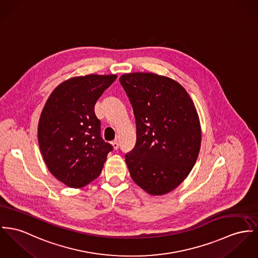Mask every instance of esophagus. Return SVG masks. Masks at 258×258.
<instances>
[{"label": "esophagus", "instance_id": "34e87169", "mask_svg": "<svg viewBox=\"0 0 258 258\" xmlns=\"http://www.w3.org/2000/svg\"><path fill=\"white\" fill-rule=\"evenodd\" d=\"M112 145H113V147H114V149H118L119 148V141L118 140H114L113 142H112Z\"/></svg>", "mask_w": 258, "mask_h": 258}]
</instances>
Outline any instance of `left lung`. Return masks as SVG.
<instances>
[{
  "label": "left lung",
  "instance_id": "1",
  "mask_svg": "<svg viewBox=\"0 0 258 258\" xmlns=\"http://www.w3.org/2000/svg\"><path fill=\"white\" fill-rule=\"evenodd\" d=\"M137 123L135 148L125 154L131 177L152 196L176 188L199 156L201 130L195 104L175 80L151 73L119 78Z\"/></svg>",
  "mask_w": 258,
  "mask_h": 258
}]
</instances>
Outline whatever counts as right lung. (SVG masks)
I'll use <instances>...</instances> for the list:
<instances>
[{"mask_svg":"<svg viewBox=\"0 0 258 258\" xmlns=\"http://www.w3.org/2000/svg\"><path fill=\"white\" fill-rule=\"evenodd\" d=\"M117 76L88 75L63 81L40 116L38 142L51 174L70 187L97 178L113 146L101 138L94 106Z\"/></svg>","mask_w":258,"mask_h":258,"instance_id":"add662e5","label":"right lung"}]
</instances>
